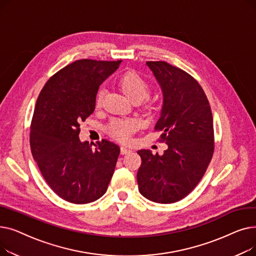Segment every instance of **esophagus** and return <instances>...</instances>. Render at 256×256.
I'll return each instance as SVG.
<instances>
[{
  "mask_svg": "<svg viewBox=\"0 0 256 256\" xmlns=\"http://www.w3.org/2000/svg\"><path fill=\"white\" fill-rule=\"evenodd\" d=\"M130 152H132V150L130 148H126V147H121V154H128Z\"/></svg>",
  "mask_w": 256,
  "mask_h": 256,
  "instance_id": "obj_1",
  "label": "esophagus"
}]
</instances>
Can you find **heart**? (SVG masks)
Here are the masks:
<instances>
[{
	"label": "heart",
	"mask_w": 256,
	"mask_h": 256,
	"mask_svg": "<svg viewBox=\"0 0 256 256\" xmlns=\"http://www.w3.org/2000/svg\"><path fill=\"white\" fill-rule=\"evenodd\" d=\"M118 86L124 96L130 100H143L150 96L152 91L150 84L136 72H126L118 78ZM102 100V91L100 90L96 98V109L100 108ZM139 128L135 119H113L108 126L110 135L120 142H128L130 136Z\"/></svg>",
	"instance_id": "b5f03b06"
}]
</instances>
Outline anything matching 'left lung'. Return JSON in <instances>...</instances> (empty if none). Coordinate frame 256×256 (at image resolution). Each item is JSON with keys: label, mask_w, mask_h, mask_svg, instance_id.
Masks as SVG:
<instances>
[{"label": "left lung", "mask_w": 256, "mask_h": 256, "mask_svg": "<svg viewBox=\"0 0 256 256\" xmlns=\"http://www.w3.org/2000/svg\"><path fill=\"white\" fill-rule=\"evenodd\" d=\"M163 90L164 104L154 126L163 156L141 150L137 173L140 193L156 204H173L190 194L202 178L214 150L212 115L197 80L165 61L146 62Z\"/></svg>", "instance_id": "1"}]
</instances>
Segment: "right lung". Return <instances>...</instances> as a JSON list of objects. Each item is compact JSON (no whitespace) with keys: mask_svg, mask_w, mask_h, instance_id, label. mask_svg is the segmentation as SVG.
Masks as SVG:
<instances>
[{"mask_svg":"<svg viewBox=\"0 0 256 256\" xmlns=\"http://www.w3.org/2000/svg\"><path fill=\"white\" fill-rule=\"evenodd\" d=\"M121 60H76L52 76L40 91L30 126L32 156L50 189L86 204L100 198L112 178L120 147L102 139L80 141V124L96 109L100 85Z\"/></svg>","mask_w":256,"mask_h":256,"instance_id":"1","label":"right lung"}]
</instances>
